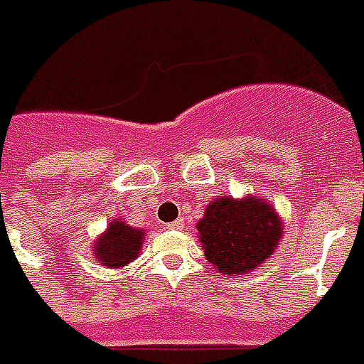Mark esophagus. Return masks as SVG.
<instances>
[{"label":"esophagus","mask_w":364,"mask_h":364,"mask_svg":"<svg viewBox=\"0 0 364 364\" xmlns=\"http://www.w3.org/2000/svg\"><path fill=\"white\" fill-rule=\"evenodd\" d=\"M182 224H184V220L178 218V220H174V223L166 224V228H171V230H178V228H182Z\"/></svg>","instance_id":"34e87169"}]
</instances>
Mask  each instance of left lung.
Listing matches in <instances>:
<instances>
[{"instance_id":"1","label":"left lung","mask_w":364,"mask_h":364,"mask_svg":"<svg viewBox=\"0 0 364 364\" xmlns=\"http://www.w3.org/2000/svg\"><path fill=\"white\" fill-rule=\"evenodd\" d=\"M196 226L207 261L226 276L250 274L269 261L284 234L274 207L250 193L242 199L217 198Z\"/></svg>"}]
</instances>
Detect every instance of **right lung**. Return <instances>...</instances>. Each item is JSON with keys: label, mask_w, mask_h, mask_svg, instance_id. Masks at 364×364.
Masks as SVG:
<instances>
[{"label": "right lung", "mask_w": 364, "mask_h": 364, "mask_svg": "<svg viewBox=\"0 0 364 364\" xmlns=\"http://www.w3.org/2000/svg\"><path fill=\"white\" fill-rule=\"evenodd\" d=\"M146 240L144 228H134L122 218H113L94 242V257L107 269H122L140 255Z\"/></svg>", "instance_id": "right-lung-1"}]
</instances>
